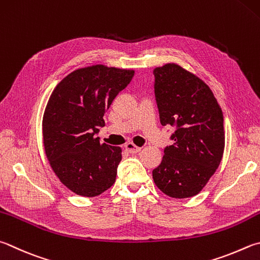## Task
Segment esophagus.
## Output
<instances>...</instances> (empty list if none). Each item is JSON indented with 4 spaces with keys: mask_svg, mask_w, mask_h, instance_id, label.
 <instances>
[{
    "mask_svg": "<svg viewBox=\"0 0 260 260\" xmlns=\"http://www.w3.org/2000/svg\"><path fill=\"white\" fill-rule=\"evenodd\" d=\"M125 149L128 151L129 153H138V152H140L141 151V148H139V146H136V145H134L133 143H127L126 145H125Z\"/></svg>",
    "mask_w": 260,
    "mask_h": 260,
    "instance_id": "34e87169",
    "label": "esophagus"
}]
</instances>
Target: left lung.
<instances>
[{
	"label": "left lung",
	"instance_id": "1",
	"mask_svg": "<svg viewBox=\"0 0 260 260\" xmlns=\"http://www.w3.org/2000/svg\"><path fill=\"white\" fill-rule=\"evenodd\" d=\"M154 98L160 122L174 127L173 145L152 171L160 190L172 198L199 193L218 168L224 152L223 112L211 89L175 63L155 68Z\"/></svg>",
	"mask_w": 260,
	"mask_h": 260
}]
</instances>
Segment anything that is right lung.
Listing matches in <instances>:
<instances>
[{
  "instance_id": "right-lung-1",
  "label": "right lung",
  "mask_w": 260,
  "mask_h": 260,
  "mask_svg": "<svg viewBox=\"0 0 260 260\" xmlns=\"http://www.w3.org/2000/svg\"><path fill=\"white\" fill-rule=\"evenodd\" d=\"M133 70L96 64L75 70L52 92L43 117L45 153L55 175L69 190L96 197L116 181L121 149L100 143L95 135Z\"/></svg>"
}]
</instances>
